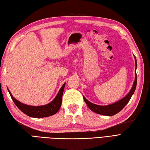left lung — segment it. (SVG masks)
<instances>
[{
    "mask_svg": "<svg viewBox=\"0 0 150 150\" xmlns=\"http://www.w3.org/2000/svg\"><path fill=\"white\" fill-rule=\"evenodd\" d=\"M135 62H136V69L137 67V62H136V59L135 57ZM137 84V74L136 72V78L135 81L133 84V86L131 88L130 92L125 96L124 98L118 101L117 102H115L113 104H110L108 105H105V106H101V105H95L89 102L88 100L85 98V97L83 96V98L85 103L87 104V106L90 108V109L94 112L96 114L104 115H114L117 113L121 111L124 108V107L127 105V103L129 102L132 95L134 94V92L136 90Z\"/></svg>",
    "mask_w": 150,
    "mask_h": 150,
    "instance_id": "8db88e82",
    "label": "left lung"
}]
</instances>
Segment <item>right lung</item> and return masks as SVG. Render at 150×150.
Wrapping results in <instances>:
<instances>
[{
	"label": "right lung",
	"mask_w": 150,
	"mask_h": 150,
	"mask_svg": "<svg viewBox=\"0 0 150 150\" xmlns=\"http://www.w3.org/2000/svg\"><path fill=\"white\" fill-rule=\"evenodd\" d=\"M65 84H66L64 83L62 85V86L59 90L57 95L56 96L54 100L52 102L46 105H42V106L37 107L30 106V105H28L21 103L14 98L9 90H8V91H9L11 98L16 105V107L21 112H23L24 114L31 117H35V118H41V117H46L54 115L59 111L62 104V95Z\"/></svg>",
	"instance_id": "right-lung-1"
}]
</instances>
